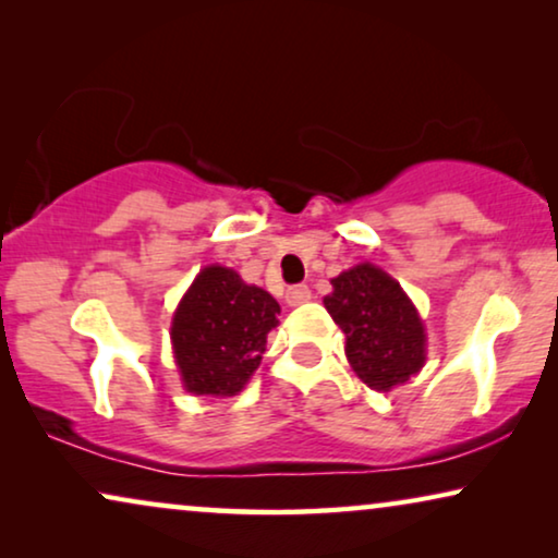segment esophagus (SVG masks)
Wrapping results in <instances>:
<instances>
[{"instance_id": "esophagus-1", "label": "esophagus", "mask_w": 558, "mask_h": 558, "mask_svg": "<svg viewBox=\"0 0 558 558\" xmlns=\"http://www.w3.org/2000/svg\"><path fill=\"white\" fill-rule=\"evenodd\" d=\"M310 300H312V292H310V287H304V284L292 287L287 292V304H289V307H300V304L310 302Z\"/></svg>"}]
</instances>
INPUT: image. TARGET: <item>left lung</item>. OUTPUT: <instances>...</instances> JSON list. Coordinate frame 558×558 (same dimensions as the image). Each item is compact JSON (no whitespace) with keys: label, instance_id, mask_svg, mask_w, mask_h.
I'll use <instances>...</instances> for the list:
<instances>
[{"label":"left lung","instance_id":"left-lung-1","mask_svg":"<svg viewBox=\"0 0 558 558\" xmlns=\"http://www.w3.org/2000/svg\"><path fill=\"white\" fill-rule=\"evenodd\" d=\"M325 310L345 332L350 368L376 391H391L422 371L424 323L399 281L373 264H357L332 279Z\"/></svg>","mask_w":558,"mask_h":558}]
</instances>
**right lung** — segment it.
Listing matches in <instances>:
<instances>
[{
    "mask_svg": "<svg viewBox=\"0 0 558 558\" xmlns=\"http://www.w3.org/2000/svg\"><path fill=\"white\" fill-rule=\"evenodd\" d=\"M279 302L228 266H205L174 310L170 338L182 386L195 396H235L254 376Z\"/></svg>",
    "mask_w": 558,
    "mask_h": 558,
    "instance_id": "obj_1",
    "label": "right lung"
}]
</instances>
